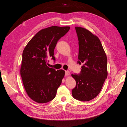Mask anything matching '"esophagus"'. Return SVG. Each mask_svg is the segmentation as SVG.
Here are the masks:
<instances>
[{
    "instance_id": "obj_1",
    "label": "esophagus",
    "mask_w": 127,
    "mask_h": 127,
    "mask_svg": "<svg viewBox=\"0 0 127 127\" xmlns=\"http://www.w3.org/2000/svg\"><path fill=\"white\" fill-rule=\"evenodd\" d=\"M70 75V72L69 71H65V76H69Z\"/></svg>"
}]
</instances>
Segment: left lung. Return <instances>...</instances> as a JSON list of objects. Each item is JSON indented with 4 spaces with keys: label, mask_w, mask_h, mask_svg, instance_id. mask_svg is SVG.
Returning <instances> with one entry per match:
<instances>
[{
    "label": "left lung",
    "mask_w": 127,
    "mask_h": 127,
    "mask_svg": "<svg viewBox=\"0 0 127 127\" xmlns=\"http://www.w3.org/2000/svg\"><path fill=\"white\" fill-rule=\"evenodd\" d=\"M75 29L79 41L78 63L84 64L79 75L71 74L76 82L72 95L79 101H88L98 95L107 78V57L96 35L81 27Z\"/></svg>",
    "instance_id": "obj_1"
}]
</instances>
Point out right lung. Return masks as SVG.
<instances>
[{
    "mask_svg": "<svg viewBox=\"0 0 127 127\" xmlns=\"http://www.w3.org/2000/svg\"><path fill=\"white\" fill-rule=\"evenodd\" d=\"M70 29L69 26H52L38 32L25 47L20 74L25 91L39 103L51 101L56 95L65 71L47 66L48 59L55 60L54 50L58 41Z\"/></svg>",
    "mask_w": 127,
    "mask_h": 127,
    "instance_id": "right-lung-1",
    "label": "right lung"
}]
</instances>
